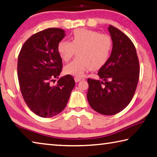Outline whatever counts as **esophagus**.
Here are the masks:
<instances>
[{
	"mask_svg": "<svg viewBox=\"0 0 157 157\" xmlns=\"http://www.w3.org/2000/svg\"><path fill=\"white\" fill-rule=\"evenodd\" d=\"M82 79V78H78V77H75V82H79Z\"/></svg>",
	"mask_w": 157,
	"mask_h": 157,
	"instance_id": "obj_1",
	"label": "esophagus"
}]
</instances>
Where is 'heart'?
I'll use <instances>...</instances> for the list:
<instances>
[{
  "label": "heart",
  "instance_id": "heart-1",
  "mask_svg": "<svg viewBox=\"0 0 157 157\" xmlns=\"http://www.w3.org/2000/svg\"><path fill=\"white\" fill-rule=\"evenodd\" d=\"M57 50L64 61L69 60L76 51L78 56L64 67V71L67 75L80 78L86 71L99 69L107 63L112 53L113 41L107 34L78 29L73 31L71 42H59Z\"/></svg>",
  "mask_w": 157,
  "mask_h": 157
}]
</instances>
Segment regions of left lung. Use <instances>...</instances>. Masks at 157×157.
I'll use <instances>...</instances> for the list:
<instances>
[{
  "label": "left lung",
  "instance_id": "left-lung-1",
  "mask_svg": "<svg viewBox=\"0 0 157 157\" xmlns=\"http://www.w3.org/2000/svg\"><path fill=\"white\" fill-rule=\"evenodd\" d=\"M108 31L113 50L107 63L98 71L102 80L88 78L87 99L94 110L104 115L121 112L130 104L139 78V63L135 45L117 28Z\"/></svg>",
  "mask_w": 157,
  "mask_h": 157
}]
</instances>
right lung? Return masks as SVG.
I'll use <instances>...</instances> for the list:
<instances>
[{
    "mask_svg": "<svg viewBox=\"0 0 157 157\" xmlns=\"http://www.w3.org/2000/svg\"><path fill=\"white\" fill-rule=\"evenodd\" d=\"M65 31L49 28L33 34L25 42L18 59V78L25 103L36 115L52 117L66 107L75 85L70 75L58 79L62 60L57 47Z\"/></svg>",
    "mask_w": 157,
    "mask_h": 157,
    "instance_id": "1",
    "label": "right lung"
}]
</instances>
